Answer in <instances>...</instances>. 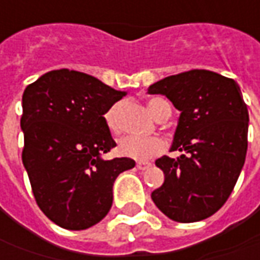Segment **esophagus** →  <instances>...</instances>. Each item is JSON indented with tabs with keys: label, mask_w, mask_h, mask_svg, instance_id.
I'll return each instance as SVG.
<instances>
[{
	"label": "esophagus",
	"mask_w": 260,
	"mask_h": 260,
	"mask_svg": "<svg viewBox=\"0 0 260 260\" xmlns=\"http://www.w3.org/2000/svg\"><path fill=\"white\" fill-rule=\"evenodd\" d=\"M149 162L148 161H139V162H137V168L138 170H147V168H149Z\"/></svg>",
	"instance_id": "34e87169"
}]
</instances>
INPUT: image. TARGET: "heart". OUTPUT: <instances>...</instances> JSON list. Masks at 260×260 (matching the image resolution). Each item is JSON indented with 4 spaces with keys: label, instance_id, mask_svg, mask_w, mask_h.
I'll return each mask as SVG.
<instances>
[{
    "label": "heart",
    "instance_id": "1",
    "mask_svg": "<svg viewBox=\"0 0 260 260\" xmlns=\"http://www.w3.org/2000/svg\"><path fill=\"white\" fill-rule=\"evenodd\" d=\"M122 103H115L112 108L106 112L105 115V121L108 128L115 132L119 134L122 129ZM148 108L151 113L158 118L159 121L168 118L171 115V106L170 103L167 102L166 99L161 98H152L148 101ZM118 149L123 157L134 158V159H139L144 161L148 158H152L161 154L166 149V141L161 137H138V135H128L123 137L118 144Z\"/></svg>",
    "mask_w": 260,
    "mask_h": 260
}]
</instances>
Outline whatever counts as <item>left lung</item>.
<instances>
[{"mask_svg":"<svg viewBox=\"0 0 260 260\" xmlns=\"http://www.w3.org/2000/svg\"><path fill=\"white\" fill-rule=\"evenodd\" d=\"M148 93L164 94L181 112L171 147L181 155L155 161L166 180L151 199L174 221L207 219L228 202L245 164L249 112L240 87L196 69L159 80Z\"/></svg>","mask_w":260,"mask_h":260,"instance_id":"1","label":"left lung"}]
</instances>
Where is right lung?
Here are the masks:
<instances>
[{
    "mask_svg": "<svg viewBox=\"0 0 260 260\" xmlns=\"http://www.w3.org/2000/svg\"><path fill=\"white\" fill-rule=\"evenodd\" d=\"M125 94L69 69L24 90V168L40 210L60 228L99 223L112 207L116 177L135 167L131 158H102L116 147L103 115Z\"/></svg>",
    "mask_w": 260,
    "mask_h": 260,
    "instance_id": "add662e5",
    "label": "right lung"
}]
</instances>
